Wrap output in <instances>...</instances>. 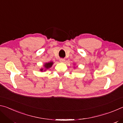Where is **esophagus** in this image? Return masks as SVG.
Masks as SVG:
<instances>
[{"label":"esophagus","instance_id":"esophagus-1","mask_svg":"<svg viewBox=\"0 0 123 123\" xmlns=\"http://www.w3.org/2000/svg\"><path fill=\"white\" fill-rule=\"evenodd\" d=\"M65 59H60V62H65Z\"/></svg>","mask_w":123,"mask_h":123}]
</instances>
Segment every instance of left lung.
Instances as JSON below:
<instances>
[{
  "mask_svg": "<svg viewBox=\"0 0 123 123\" xmlns=\"http://www.w3.org/2000/svg\"><path fill=\"white\" fill-rule=\"evenodd\" d=\"M74 68H75V67H74Z\"/></svg>",
  "mask_w": 123,
  "mask_h": 123,
  "instance_id": "obj_1",
  "label": "left lung"
}]
</instances>
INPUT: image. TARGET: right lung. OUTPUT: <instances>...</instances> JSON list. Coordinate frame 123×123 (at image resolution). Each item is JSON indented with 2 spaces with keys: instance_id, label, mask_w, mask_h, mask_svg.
<instances>
[{
  "instance_id": "obj_1",
  "label": "right lung",
  "mask_w": 123,
  "mask_h": 123,
  "mask_svg": "<svg viewBox=\"0 0 123 123\" xmlns=\"http://www.w3.org/2000/svg\"><path fill=\"white\" fill-rule=\"evenodd\" d=\"M54 64L53 62H47V63H45L43 64V68H41L40 69L41 72H45L47 69H49V68H50L53 64Z\"/></svg>"
}]
</instances>
